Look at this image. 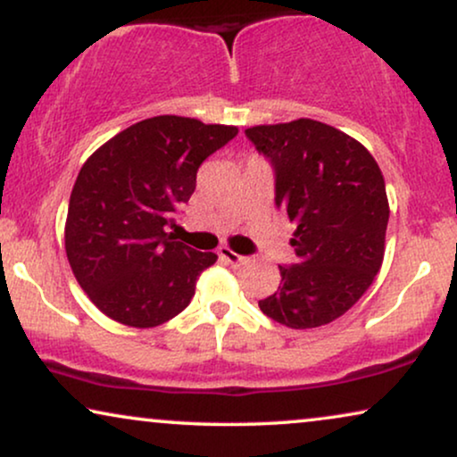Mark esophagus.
<instances>
[{
	"instance_id": "esophagus-1",
	"label": "esophagus",
	"mask_w": 457,
	"mask_h": 457,
	"mask_svg": "<svg viewBox=\"0 0 457 457\" xmlns=\"http://www.w3.org/2000/svg\"><path fill=\"white\" fill-rule=\"evenodd\" d=\"M217 254L225 261V263H232V265H240V263H245V261H246V257H242V254L234 253L232 248H228V246L219 248Z\"/></svg>"
}]
</instances>
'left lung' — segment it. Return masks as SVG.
<instances>
[{
	"label": "left lung",
	"instance_id": "8db88e82",
	"mask_svg": "<svg viewBox=\"0 0 457 457\" xmlns=\"http://www.w3.org/2000/svg\"><path fill=\"white\" fill-rule=\"evenodd\" d=\"M276 171V204L296 225V263L279 265L278 290L259 301L278 324L307 330L349 312L385 259L388 200L374 156L313 119L248 127Z\"/></svg>",
	"mask_w": 457,
	"mask_h": 457
}]
</instances>
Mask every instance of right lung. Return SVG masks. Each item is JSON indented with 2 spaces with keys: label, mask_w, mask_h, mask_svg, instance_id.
<instances>
[{
  "label": "right lung",
  "mask_w": 457,
  "mask_h": 457,
  "mask_svg": "<svg viewBox=\"0 0 457 457\" xmlns=\"http://www.w3.org/2000/svg\"><path fill=\"white\" fill-rule=\"evenodd\" d=\"M236 136L238 127L162 114L127 127L85 161L64 246L79 286L102 313L154 328L190 305L217 254L194 251L167 229L196 190L204 158Z\"/></svg>",
  "instance_id": "add662e5"
}]
</instances>
